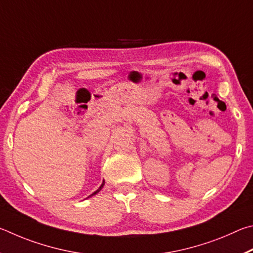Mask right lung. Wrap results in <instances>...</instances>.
<instances>
[{
    "label": "right lung",
    "instance_id": "obj_1",
    "mask_svg": "<svg viewBox=\"0 0 253 253\" xmlns=\"http://www.w3.org/2000/svg\"><path fill=\"white\" fill-rule=\"evenodd\" d=\"M103 185H104V181H103V183H102V184L100 185V188H99V189H97V190H96V191H95L94 193H92V194H91V196H93V194H96L97 192H99V191H100V190H101L102 188H103ZM91 196H90V197H91Z\"/></svg>",
    "mask_w": 253,
    "mask_h": 253
}]
</instances>
